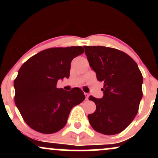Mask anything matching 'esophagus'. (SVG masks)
<instances>
[{"mask_svg": "<svg viewBox=\"0 0 158 158\" xmlns=\"http://www.w3.org/2000/svg\"><path fill=\"white\" fill-rule=\"evenodd\" d=\"M85 99H86V100H88V94L87 93H85Z\"/></svg>", "mask_w": 158, "mask_h": 158, "instance_id": "obj_1", "label": "esophagus"}]
</instances>
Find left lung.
Instances as JSON below:
<instances>
[{"instance_id": "1", "label": "left lung", "mask_w": 158, "mask_h": 158, "mask_svg": "<svg viewBox=\"0 0 158 158\" xmlns=\"http://www.w3.org/2000/svg\"><path fill=\"white\" fill-rule=\"evenodd\" d=\"M90 68L103 81L102 98L90 96L95 112L88 117L99 133L113 135L129 126L138 112L143 97V76L137 63L126 52L103 46H85Z\"/></svg>"}]
</instances>
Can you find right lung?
I'll use <instances>...</instances> for the list:
<instances>
[{"label": "right lung", "instance_id": "obj_1", "mask_svg": "<svg viewBox=\"0 0 158 158\" xmlns=\"http://www.w3.org/2000/svg\"><path fill=\"white\" fill-rule=\"evenodd\" d=\"M84 52L82 47L42 50L23 64L14 80L15 102L23 120L43 134L64 128L73 107L84 101L80 88L70 91L56 88L59 79L70 77V63Z\"/></svg>", "mask_w": 158, "mask_h": 158}]
</instances>
